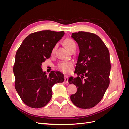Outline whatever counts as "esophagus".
Masks as SVG:
<instances>
[{"label": "esophagus", "instance_id": "1", "mask_svg": "<svg viewBox=\"0 0 129 129\" xmlns=\"http://www.w3.org/2000/svg\"><path fill=\"white\" fill-rule=\"evenodd\" d=\"M68 76L67 75L64 76V82L66 83H68Z\"/></svg>", "mask_w": 129, "mask_h": 129}]
</instances>
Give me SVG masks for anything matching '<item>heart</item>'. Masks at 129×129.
Segmentation results:
<instances>
[{
    "mask_svg": "<svg viewBox=\"0 0 129 129\" xmlns=\"http://www.w3.org/2000/svg\"><path fill=\"white\" fill-rule=\"evenodd\" d=\"M64 45L67 49L69 51L70 50L76 47L75 43L72 39L67 38L64 41ZM55 47H54L52 50V53L54 52ZM73 66V64L71 62H60L57 65V68L60 71L63 72L64 73H68L71 71V68Z\"/></svg>",
    "mask_w": 129,
    "mask_h": 129,
    "instance_id": "1",
    "label": "heart"
}]
</instances>
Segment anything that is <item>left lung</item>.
<instances>
[{
  "label": "left lung",
  "instance_id": "obj_1",
  "mask_svg": "<svg viewBox=\"0 0 129 129\" xmlns=\"http://www.w3.org/2000/svg\"><path fill=\"white\" fill-rule=\"evenodd\" d=\"M71 37L77 43L80 53L75 70L78 76L68 80L77 87L71 100L77 107L90 109L100 102L109 85L110 54L95 34L79 32L73 33Z\"/></svg>",
  "mask_w": 129,
  "mask_h": 129
}]
</instances>
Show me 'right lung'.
Returning a JSON list of instances; mask_svg holds the SVG:
<instances>
[{"mask_svg": "<svg viewBox=\"0 0 129 129\" xmlns=\"http://www.w3.org/2000/svg\"><path fill=\"white\" fill-rule=\"evenodd\" d=\"M64 35L63 31L42 30L30 34L22 41L15 54L13 73L15 88L23 102L32 108L47 104L52 96V88L64 81V75L52 71L48 76L41 65L50 57L53 48Z\"/></svg>", "mask_w": 129, "mask_h": 129, "instance_id": "right-lung-1", "label": "right lung"}]
</instances>
